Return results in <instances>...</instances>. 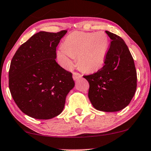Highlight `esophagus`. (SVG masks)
<instances>
[{
	"label": "esophagus",
	"mask_w": 151,
	"mask_h": 151,
	"mask_svg": "<svg viewBox=\"0 0 151 151\" xmlns=\"http://www.w3.org/2000/svg\"><path fill=\"white\" fill-rule=\"evenodd\" d=\"M72 77H73V79L74 80H77L78 79H79V78L81 77V75L79 73H78V72H73V75H72Z\"/></svg>",
	"instance_id": "1"
}]
</instances>
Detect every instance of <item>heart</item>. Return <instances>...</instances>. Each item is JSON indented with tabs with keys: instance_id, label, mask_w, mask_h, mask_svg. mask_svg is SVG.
I'll use <instances>...</instances> for the list:
<instances>
[{
	"instance_id": "heart-1",
	"label": "heart",
	"mask_w": 151,
	"mask_h": 151,
	"mask_svg": "<svg viewBox=\"0 0 151 151\" xmlns=\"http://www.w3.org/2000/svg\"><path fill=\"white\" fill-rule=\"evenodd\" d=\"M108 46V37L104 32H74L65 38L63 47L58 50V57L64 68L70 69L74 65L73 57L77 56L81 70L95 72L104 65Z\"/></svg>"
}]
</instances>
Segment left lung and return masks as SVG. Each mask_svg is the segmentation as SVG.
I'll return each mask as SVG.
<instances>
[{"instance_id": "8db88e82", "label": "left lung", "mask_w": 151, "mask_h": 151, "mask_svg": "<svg viewBox=\"0 0 151 151\" xmlns=\"http://www.w3.org/2000/svg\"><path fill=\"white\" fill-rule=\"evenodd\" d=\"M110 39L105 65L84 75L89 83L88 98L96 110L117 112L126 108L135 94L137 74L132 54L124 40L105 31Z\"/></svg>"}]
</instances>
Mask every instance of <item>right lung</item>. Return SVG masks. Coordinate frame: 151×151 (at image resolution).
Here are the masks:
<instances>
[{"label":"right lung","instance_id":"obj_1","mask_svg":"<svg viewBox=\"0 0 151 151\" xmlns=\"http://www.w3.org/2000/svg\"><path fill=\"white\" fill-rule=\"evenodd\" d=\"M67 30L40 32L22 44L9 70V88L22 112L48 119L61 113L74 86L72 74L56 63V47Z\"/></svg>","mask_w":151,"mask_h":151}]
</instances>
